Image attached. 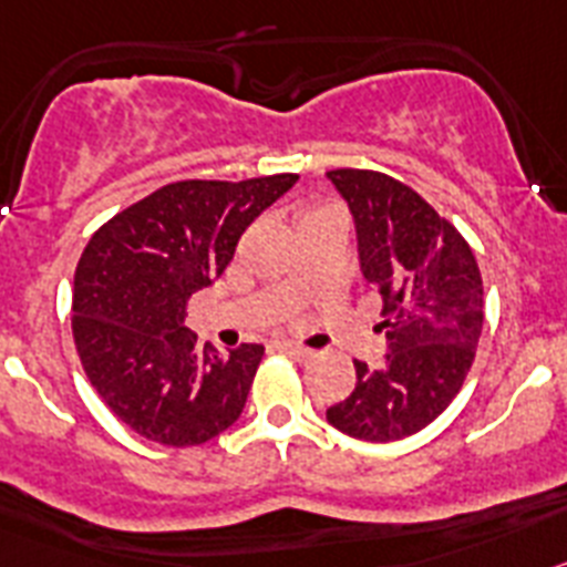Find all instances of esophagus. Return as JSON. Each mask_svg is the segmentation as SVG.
<instances>
[{"instance_id":"obj_1","label":"esophagus","mask_w":567,"mask_h":567,"mask_svg":"<svg viewBox=\"0 0 567 567\" xmlns=\"http://www.w3.org/2000/svg\"><path fill=\"white\" fill-rule=\"evenodd\" d=\"M277 350H279V353L288 355V359H293V361H305V359H308V355H310L308 347L293 344V341H279Z\"/></svg>"}]
</instances>
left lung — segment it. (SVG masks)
<instances>
[{
  "mask_svg": "<svg viewBox=\"0 0 567 567\" xmlns=\"http://www.w3.org/2000/svg\"><path fill=\"white\" fill-rule=\"evenodd\" d=\"M355 220L359 262L381 293L386 361L355 364V390L328 410L330 426L390 443L430 426L461 392L483 330V279L472 248L401 181L370 169H333Z\"/></svg>",
  "mask_w": 567,
  "mask_h": 567,
  "instance_id": "8db88e82",
  "label": "left lung"
}]
</instances>
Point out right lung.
Here are the masks:
<instances>
[{"mask_svg":"<svg viewBox=\"0 0 567 567\" xmlns=\"http://www.w3.org/2000/svg\"><path fill=\"white\" fill-rule=\"evenodd\" d=\"M299 175L181 181L93 234L75 268L73 339L110 412L146 441L200 446L246 406L262 344L220 355L186 328L188 296L226 271L237 243Z\"/></svg>","mask_w":567,"mask_h":567,"instance_id":"1","label":"right lung"}]
</instances>
